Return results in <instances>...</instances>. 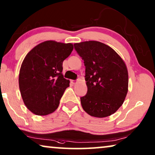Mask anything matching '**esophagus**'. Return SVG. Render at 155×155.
Returning <instances> with one entry per match:
<instances>
[{"mask_svg":"<svg viewBox=\"0 0 155 155\" xmlns=\"http://www.w3.org/2000/svg\"><path fill=\"white\" fill-rule=\"evenodd\" d=\"M71 82L73 84H76V82H77V81H76V80H71Z\"/></svg>","mask_w":155,"mask_h":155,"instance_id":"esophagus-1","label":"esophagus"}]
</instances>
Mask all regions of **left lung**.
I'll use <instances>...</instances> for the list:
<instances>
[{"mask_svg":"<svg viewBox=\"0 0 155 155\" xmlns=\"http://www.w3.org/2000/svg\"><path fill=\"white\" fill-rule=\"evenodd\" d=\"M84 61L87 92L80 97L89 115L104 118L115 113L128 92V74L118 54L106 44L96 41L74 44Z\"/></svg>","mask_w":155,"mask_h":155,"instance_id":"1","label":"left lung"}]
</instances>
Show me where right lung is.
<instances>
[{
	"label": "right lung",
	"instance_id": "add662e5",
	"mask_svg": "<svg viewBox=\"0 0 155 155\" xmlns=\"http://www.w3.org/2000/svg\"><path fill=\"white\" fill-rule=\"evenodd\" d=\"M73 49L71 43L46 41L25 56L20 68L19 87L25 106L33 114L48 115L58 108L70 83L62 75L63 62Z\"/></svg>",
	"mask_w": 155,
	"mask_h": 155
}]
</instances>
